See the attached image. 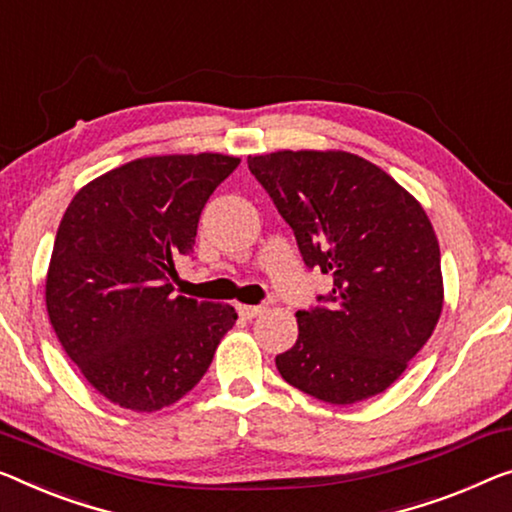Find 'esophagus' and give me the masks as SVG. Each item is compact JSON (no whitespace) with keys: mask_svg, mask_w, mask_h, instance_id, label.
Wrapping results in <instances>:
<instances>
[{"mask_svg":"<svg viewBox=\"0 0 512 512\" xmlns=\"http://www.w3.org/2000/svg\"><path fill=\"white\" fill-rule=\"evenodd\" d=\"M264 310H266L264 305H239V315L243 319H255V317L262 315Z\"/></svg>","mask_w":512,"mask_h":512,"instance_id":"1","label":"esophagus"}]
</instances>
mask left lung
<instances>
[{"label": "left lung", "instance_id": "1", "mask_svg": "<svg viewBox=\"0 0 512 512\" xmlns=\"http://www.w3.org/2000/svg\"><path fill=\"white\" fill-rule=\"evenodd\" d=\"M292 227L308 269L331 276L322 305L296 312L299 338L276 356L312 398L354 404L384 393L430 340L444 305L441 253L414 195L347 151L248 156Z\"/></svg>", "mask_w": 512, "mask_h": 512}]
</instances>
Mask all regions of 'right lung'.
Here are the masks:
<instances>
[{
    "label": "right lung",
    "instance_id": "right-lung-1",
    "mask_svg": "<svg viewBox=\"0 0 512 512\" xmlns=\"http://www.w3.org/2000/svg\"><path fill=\"white\" fill-rule=\"evenodd\" d=\"M241 160L149 156L78 190L52 248L45 305L68 358L103 398L158 411L209 370L232 305L172 294L204 204Z\"/></svg>",
    "mask_w": 512,
    "mask_h": 512
}]
</instances>
